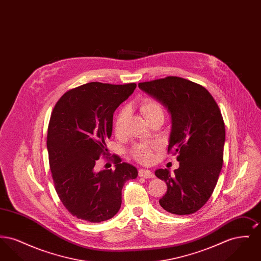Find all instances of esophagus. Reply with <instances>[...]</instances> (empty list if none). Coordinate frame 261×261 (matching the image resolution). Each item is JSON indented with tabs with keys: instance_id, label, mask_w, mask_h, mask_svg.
<instances>
[{
	"instance_id": "34e87169",
	"label": "esophagus",
	"mask_w": 261,
	"mask_h": 261,
	"mask_svg": "<svg viewBox=\"0 0 261 261\" xmlns=\"http://www.w3.org/2000/svg\"><path fill=\"white\" fill-rule=\"evenodd\" d=\"M139 176L146 178V179H149V178H153L154 174L152 173L150 170L148 169H140L139 170Z\"/></svg>"
}]
</instances>
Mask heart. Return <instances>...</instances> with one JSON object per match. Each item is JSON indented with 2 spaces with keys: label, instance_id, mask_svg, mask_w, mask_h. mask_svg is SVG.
<instances>
[{
  "label": "heart",
  "instance_id": "1",
  "mask_svg": "<svg viewBox=\"0 0 261 261\" xmlns=\"http://www.w3.org/2000/svg\"><path fill=\"white\" fill-rule=\"evenodd\" d=\"M139 110L145 119L149 122L155 117L163 116V110L160 102L152 99H143L139 102ZM128 114L126 108H121L116 113L113 122V130L116 135H120L123 132L125 120ZM155 145L152 143H140L135 145L131 150L132 156L138 162L147 163L152 159V149H154Z\"/></svg>",
  "mask_w": 261,
  "mask_h": 261
}]
</instances>
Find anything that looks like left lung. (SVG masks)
I'll return each mask as SVG.
<instances>
[{"label": "left lung", "mask_w": 261, "mask_h": 261, "mask_svg": "<svg viewBox=\"0 0 261 261\" xmlns=\"http://www.w3.org/2000/svg\"><path fill=\"white\" fill-rule=\"evenodd\" d=\"M139 88L163 105L171 115L168 151L178 154L179 167L155 176L167 185L160 204L167 212L188 215L211 198L223 163L225 125L211 93L181 77L139 83Z\"/></svg>", "instance_id": "left-lung-1"}]
</instances>
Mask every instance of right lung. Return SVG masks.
Instances as JSON below:
<instances>
[{"label":"right lung","mask_w":261,"mask_h":261,"mask_svg":"<svg viewBox=\"0 0 261 261\" xmlns=\"http://www.w3.org/2000/svg\"><path fill=\"white\" fill-rule=\"evenodd\" d=\"M136 86L87 83L66 92L51 112L47 137L51 177L62 204L78 219L99 223L112 218L121 206L125 182L138 176L136 167L118 159L114 170L95 169L108 151L113 113Z\"/></svg>","instance_id":"add662e5"}]
</instances>
